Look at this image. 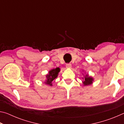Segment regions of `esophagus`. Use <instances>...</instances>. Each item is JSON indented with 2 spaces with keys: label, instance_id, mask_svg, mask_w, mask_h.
<instances>
[{
  "label": "esophagus",
  "instance_id": "obj_1",
  "mask_svg": "<svg viewBox=\"0 0 124 124\" xmlns=\"http://www.w3.org/2000/svg\"><path fill=\"white\" fill-rule=\"evenodd\" d=\"M66 66V68H70L72 67V64H71V63H67Z\"/></svg>",
  "mask_w": 124,
  "mask_h": 124
}]
</instances>
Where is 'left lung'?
I'll use <instances>...</instances> for the list:
<instances>
[{
  "label": "left lung",
  "instance_id": "left-lung-1",
  "mask_svg": "<svg viewBox=\"0 0 124 124\" xmlns=\"http://www.w3.org/2000/svg\"><path fill=\"white\" fill-rule=\"evenodd\" d=\"M92 81H93L92 78L89 77L88 75H86L84 79L83 84L84 85H89L92 83Z\"/></svg>",
  "mask_w": 124,
  "mask_h": 124
}]
</instances>
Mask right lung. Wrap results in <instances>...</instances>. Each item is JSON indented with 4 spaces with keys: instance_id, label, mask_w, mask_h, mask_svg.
Returning a JSON list of instances; mask_svg holds the SVG:
<instances>
[{
    "instance_id": "obj_1",
    "label": "right lung",
    "mask_w": 124,
    "mask_h": 124,
    "mask_svg": "<svg viewBox=\"0 0 124 124\" xmlns=\"http://www.w3.org/2000/svg\"><path fill=\"white\" fill-rule=\"evenodd\" d=\"M60 68H56V69H53L49 72V74L46 75V80L45 83L47 85H52V81L54 80L57 77L58 73L60 72Z\"/></svg>"
}]
</instances>
